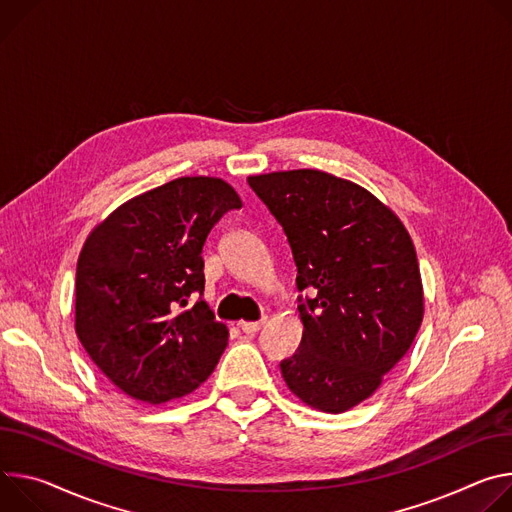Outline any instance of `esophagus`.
Segmentation results:
<instances>
[{"mask_svg":"<svg viewBox=\"0 0 512 512\" xmlns=\"http://www.w3.org/2000/svg\"><path fill=\"white\" fill-rule=\"evenodd\" d=\"M266 319H260V321H240V329L246 333V335H256L262 325H264Z\"/></svg>","mask_w":512,"mask_h":512,"instance_id":"34e87169","label":"esophagus"}]
</instances>
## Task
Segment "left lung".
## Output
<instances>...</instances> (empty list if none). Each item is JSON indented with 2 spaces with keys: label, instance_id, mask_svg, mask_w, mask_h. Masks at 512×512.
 Masks as SVG:
<instances>
[{
  "label": "left lung",
  "instance_id": "obj_1",
  "mask_svg": "<svg viewBox=\"0 0 512 512\" xmlns=\"http://www.w3.org/2000/svg\"><path fill=\"white\" fill-rule=\"evenodd\" d=\"M282 225L297 264L303 337L280 362L291 392L344 413L382 384L423 321L417 252L403 221L364 187L323 170L248 177Z\"/></svg>",
  "mask_w": 512,
  "mask_h": 512
}]
</instances>
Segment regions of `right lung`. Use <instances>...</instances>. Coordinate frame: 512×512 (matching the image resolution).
<instances>
[{
    "instance_id": "1",
    "label": "right lung",
    "mask_w": 512,
    "mask_h": 512,
    "mask_svg": "<svg viewBox=\"0 0 512 512\" xmlns=\"http://www.w3.org/2000/svg\"><path fill=\"white\" fill-rule=\"evenodd\" d=\"M242 201L215 177H181L107 215L85 240L75 280V331L122 392L160 405L209 378L227 327L205 301L203 244Z\"/></svg>"
}]
</instances>
